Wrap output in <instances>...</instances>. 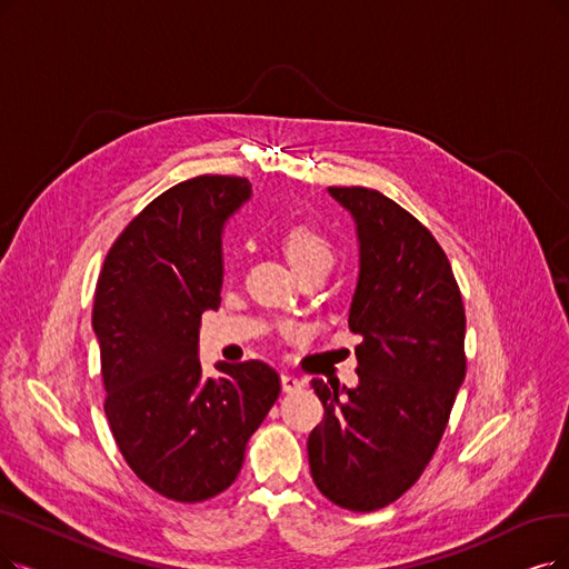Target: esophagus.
I'll return each mask as SVG.
<instances>
[{
	"instance_id": "34e87169",
	"label": "esophagus",
	"mask_w": 569,
	"mask_h": 569,
	"mask_svg": "<svg viewBox=\"0 0 569 569\" xmlns=\"http://www.w3.org/2000/svg\"><path fill=\"white\" fill-rule=\"evenodd\" d=\"M280 382H282V390L284 392H297V390L303 388V380H299L297 376H289V373H282Z\"/></svg>"
}]
</instances>
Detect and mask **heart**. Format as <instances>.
<instances>
[{
    "mask_svg": "<svg viewBox=\"0 0 569 569\" xmlns=\"http://www.w3.org/2000/svg\"><path fill=\"white\" fill-rule=\"evenodd\" d=\"M282 249L297 276L315 268L329 270L333 263V247L329 244V240L315 229H308V226L291 229L282 240Z\"/></svg>",
    "mask_w": 569,
    "mask_h": 569,
    "instance_id": "heart-1",
    "label": "heart"
}]
</instances>
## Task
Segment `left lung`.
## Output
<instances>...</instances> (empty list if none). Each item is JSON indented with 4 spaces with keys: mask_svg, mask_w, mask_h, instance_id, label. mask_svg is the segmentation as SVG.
I'll use <instances>...</instances> for the list:
<instances>
[{
    "mask_svg": "<svg viewBox=\"0 0 569 569\" xmlns=\"http://www.w3.org/2000/svg\"><path fill=\"white\" fill-rule=\"evenodd\" d=\"M355 221L359 272L350 303L357 388H312L325 420L308 437L315 486L350 511L388 507L443 437L465 380V308L443 249L380 191L331 187Z\"/></svg>",
    "mask_w": 569,
    "mask_h": 569,
    "instance_id": "left-lung-1",
    "label": "left lung"
}]
</instances>
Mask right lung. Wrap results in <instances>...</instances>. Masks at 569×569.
<instances>
[{"label":"right lung","instance_id":"add662e5","mask_svg":"<svg viewBox=\"0 0 569 569\" xmlns=\"http://www.w3.org/2000/svg\"><path fill=\"white\" fill-rule=\"evenodd\" d=\"M252 198L242 177L202 174L168 189L134 217L104 259L93 331L104 413L126 462L177 502L229 488L244 448L280 395L268 363L200 367L198 327L221 303L223 229Z\"/></svg>","mask_w":569,"mask_h":569}]
</instances>
